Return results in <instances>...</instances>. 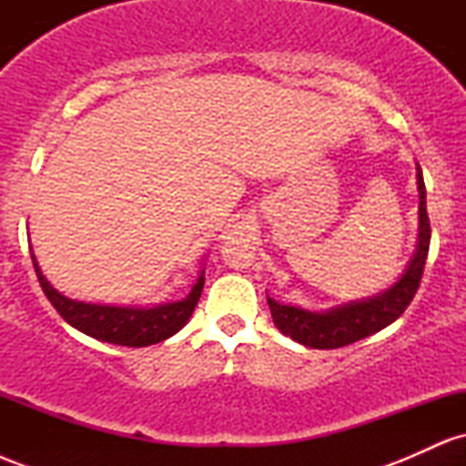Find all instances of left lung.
<instances>
[{"label": "left lung", "mask_w": 466, "mask_h": 466, "mask_svg": "<svg viewBox=\"0 0 466 466\" xmlns=\"http://www.w3.org/2000/svg\"><path fill=\"white\" fill-rule=\"evenodd\" d=\"M419 195H420V234H419V248H416L414 258L405 271L403 278L388 289L381 296L370 298V300L346 304V307L333 309L329 313H311L302 311L296 307H285L278 304L271 298H267L271 309V318L274 324L285 333L296 339L298 344L309 346V349H341V346L355 344V341L363 339V337L377 333V330L386 329L394 319H399L414 300L416 291L420 287L422 271H425L427 251H430V217H427V203H425V181H422V173L419 166Z\"/></svg>", "instance_id": "obj_1"}]
</instances>
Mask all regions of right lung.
<instances>
[{"instance_id":"obj_1","label":"right lung","mask_w":466,"mask_h":466,"mask_svg":"<svg viewBox=\"0 0 466 466\" xmlns=\"http://www.w3.org/2000/svg\"><path fill=\"white\" fill-rule=\"evenodd\" d=\"M32 265H35L39 285L44 289L46 298L52 302L58 315L78 329L80 333L94 337V339L109 341V344L129 346V349H142V346L157 344V341L168 339L186 326L195 311L197 302H199L203 291V271L192 287V291L184 300L159 304L155 309H125V307H100V304H85L69 300L61 296L46 276L41 274L39 265H36L35 254H32Z\"/></svg>"}]
</instances>
